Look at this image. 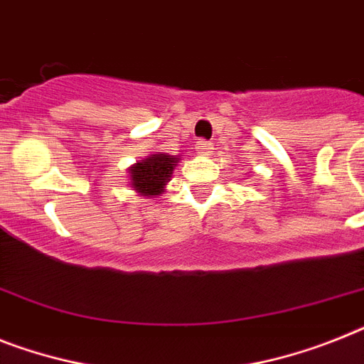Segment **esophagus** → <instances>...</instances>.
I'll list each match as a JSON object with an SVG mask.
<instances>
[{"mask_svg":"<svg viewBox=\"0 0 364 364\" xmlns=\"http://www.w3.org/2000/svg\"><path fill=\"white\" fill-rule=\"evenodd\" d=\"M209 144H207V142H205V140H198V142H196V151H198V154H200V155H207V154H209Z\"/></svg>","mask_w":364,"mask_h":364,"instance_id":"esophagus-1","label":"esophagus"}]
</instances>
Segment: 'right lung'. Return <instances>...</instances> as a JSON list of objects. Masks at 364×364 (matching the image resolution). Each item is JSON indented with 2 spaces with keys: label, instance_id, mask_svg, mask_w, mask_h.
Here are the masks:
<instances>
[{
  "label": "right lung",
  "instance_id": "right-lung-1",
  "mask_svg": "<svg viewBox=\"0 0 364 364\" xmlns=\"http://www.w3.org/2000/svg\"><path fill=\"white\" fill-rule=\"evenodd\" d=\"M173 166H176V157L164 154L149 155L142 163H136L131 168V185L142 194L157 196L163 192L164 183L168 181Z\"/></svg>",
  "mask_w": 364,
  "mask_h": 364
}]
</instances>
